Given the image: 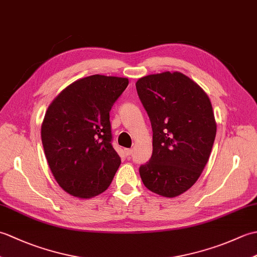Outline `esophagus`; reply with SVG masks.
Returning <instances> with one entry per match:
<instances>
[{"label":"esophagus","instance_id":"34e87169","mask_svg":"<svg viewBox=\"0 0 257 257\" xmlns=\"http://www.w3.org/2000/svg\"><path fill=\"white\" fill-rule=\"evenodd\" d=\"M133 149H124V152H125V156H127V157H130V156H132L133 155Z\"/></svg>","mask_w":257,"mask_h":257}]
</instances>
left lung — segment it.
I'll return each mask as SVG.
<instances>
[{
  "label": "left lung",
  "mask_w": 257,
  "mask_h": 257,
  "mask_svg": "<svg viewBox=\"0 0 257 257\" xmlns=\"http://www.w3.org/2000/svg\"><path fill=\"white\" fill-rule=\"evenodd\" d=\"M152 128V156L139 168L145 187L167 198L182 194L206 165L216 135L209 97L187 76L148 75L136 83Z\"/></svg>",
  "instance_id": "8db88e82"
}]
</instances>
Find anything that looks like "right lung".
Segmentation results:
<instances>
[{"mask_svg": "<svg viewBox=\"0 0 257 257\" xmlns=\"http://www.w3.org/2000/svg\"><path fill=\"white\" fill-rule=\"evenodd\" d=\"M128 84V78L88 76L48 107L42 143L54 178L67 193L92 198L110 185L121 160L111 145L109 111Z\"/></svg>", "mask_w": 257, "mask_h": 257, "instance_id": "obj_1", "label": "right lung"}]
</instances>
